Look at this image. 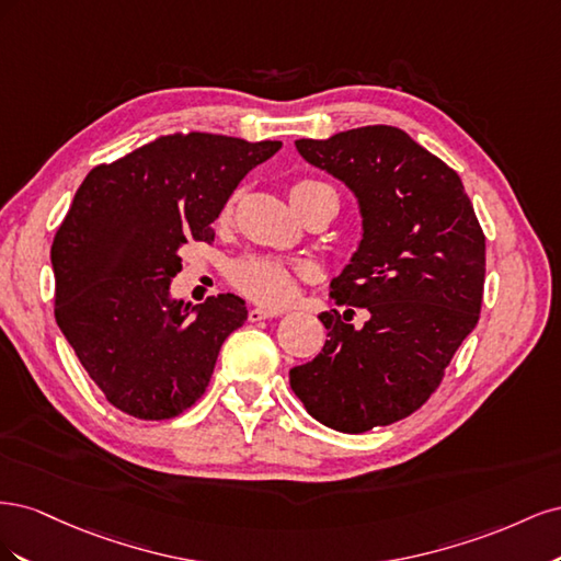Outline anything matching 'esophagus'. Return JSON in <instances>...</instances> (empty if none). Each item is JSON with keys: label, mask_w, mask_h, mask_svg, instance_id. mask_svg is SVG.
Returning <instances> with one entry per match:
<instances>
[{"label": "esophagus", "mask_w": 561, "mask_h": 561, "mask_svg": "<svg viewBox=\"0 0 561 561\" xmlns=\"http://www.w3.org/2000/svg\"><path fill=\"white\" fill-rule=\"evenodd\" d=\"M276 316H280V311H278V309H264V307L250 309V313H248V318H250L252 322H257V320H266V318H276Z\"/></svg>", "instance_id": "obj_1"}]
</instances>
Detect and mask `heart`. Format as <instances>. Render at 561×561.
<instances>
[{
  "instance_id": "obj_1",
  "label": "heart",
  "mask_w": 561,
  "mask_h": 561,
  "mask_svg": "<svg viewBox=\"0 0 561 561\" xmlns=\"http://www.w3.org/2000/svg\"><path fill=\"white\" fill-rule=\"evenodd\" d=\"M318 186H328L320 182H299L295 184V192L301 190H318ZM231 283L239 287L243 295L254 301L264 304H283L293 297L297 276L309 274L307 266H290L276 257H264V254H250L231 266Z\"/></svg>"
}]
</instances>
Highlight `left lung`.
<instances>
[{
  "mask_svg": "<svg viewBox=\"0 0 561 561\" xmlns=\"http://www.w3.org/2000/svg\"><path fill=\"white\" fill-rule=\"evenodd\" d=\"M301 159L348 186L360 243L332 278L320 313L325 346L290 369V386L322 426L365 433L416 412L480 320L484 233L447 163L396 126H363L295 142Z\"/></svg>",
  "mask_w": 561,
  "mask_h": 561,
  "instance_id": "8db88e82",
  "label": "left lung"
}]
</instances>
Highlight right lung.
Instances as JSON below:
<instances>
[{
    "label": "right lung",
    "instance_id": "obj_1",
    "mask_svg": "<svg viewBox=\"0 0 561 561\" xmlns=\"http://www.w3.org/2000/svg\"><path fill=\"white\" fill-rule=\"evenodd\" d=\"M278 149V140L163 135L81 182L50 245L56 322L116 410L161 421L203 396L248 309L236 295L198 307L173 299L180 248L210 243L236 186Z\"/></svg>",
    "mask_w": 561,
    "mask_h": 561
}]
</instances>
